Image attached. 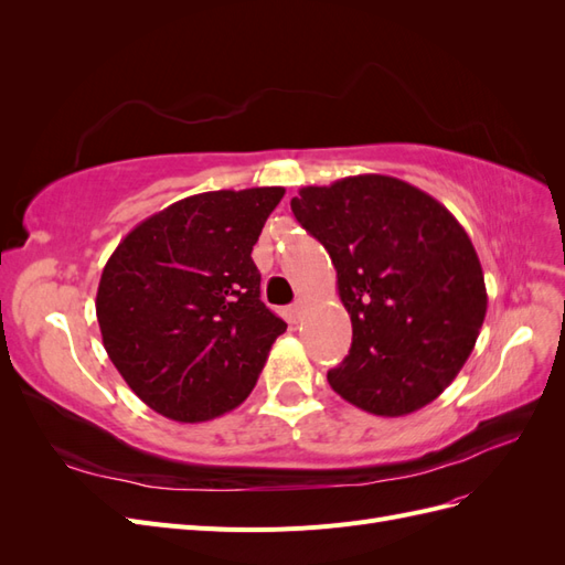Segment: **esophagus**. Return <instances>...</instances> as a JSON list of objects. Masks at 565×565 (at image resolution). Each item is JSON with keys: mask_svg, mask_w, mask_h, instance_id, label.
<instances>
[{"mask_svg": "<svg viewBox=\"0 0 565 565\" xmlns=\"http://www.w3.org/2000/svg\"><path fill=\"white\" fill-rule=\"evenodd\" d=\"M287 313H289V320L299 322L303 318V313H306V299H297L292 306H289Z\"/></svg>", "mask_w": 565, "mask_h": 565, "instance_id": "obj_1", "label": "esophagus"}]
</instances>
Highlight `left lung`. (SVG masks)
<instances>
[{
    "label": "left lung",
    "instance_id": "left-lung-1",
    "mask_svg": "<svg viewBox=\"0 0 565 565\" xmlns=\"http://www.w3.org/2000/svg\"><path fill=\"white\" fill-rule=\"evenodd\" d=\"M292 212L328 249L353 324L330 386L380 417L436 401L467 363L488 311L467 231L429 193L384 174L306 185Z\"/></svg>",
    "mask_w": 565,
    "mask_h": 565
}]
</instances>
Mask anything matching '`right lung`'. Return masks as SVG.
I'll use <instances>...</instances> for the list:
<instances>
[{"label": "right lung", "mask_w": 565, "mask_h": 565, "mask_svg": "<svg viewBox=\"0 0 565 565\" xmlns=\"http://www.w3.org/2000/svg\"><path fill=\"white\" fill-rule=\"evenodd\" d=\"M285 188L183 198L125 235L100 273L108 358L162 417L210 422L241 405L287 324L259 299L252 262Z\"/></svg>", "instance_id": "right-lung-1"}]
</instances>
